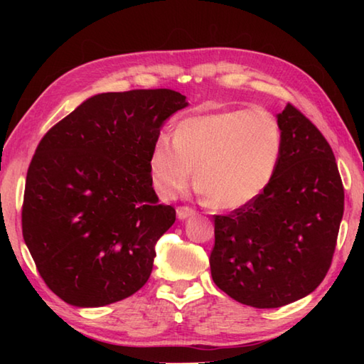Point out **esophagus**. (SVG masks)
<instances>
[{"label":"esophagus","mask_w":364,"mask_h":364,"mask_svg":"<svg viewBox=\"0 0 364 364\" xmlns=\"http://www.w3.org/2000/svg\"><path fill=\"white\" fill-rule=\"evenodd\" d=\"M194 214H196V210H192L191 206H178L176 208V215H178V219H180V220L188 219Z\"/></svg>","instance_id":"1"}]
</instances>
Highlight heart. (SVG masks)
Here are the masks:
<instances>
[{"label":"heart","instance_id":"obj_1","mask_svg":"<svg viewBox=\"0 0 364 364\" xmlns=\"http://www.w3.org/2000/svg\"><path fill=\"white\" fill-rule=\"evenodd\" d=\"M283 150V131L262 107L196 115L178 123L173 139L154 141L149 168L161 198L197 188L218 210H239L257 200L274 180Z\"/></svg>","mask_w":364,"mask_h":364}]
</instances>
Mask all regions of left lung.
<instances>
[{
	"instance_id": "obj_1",
	"label": "left lung",
	"mask_w": 364,
	"mask_h": 364,
	"mask_svg": "<svg viewBox=\"0 0 364 364\" xmlns=\"http://www.w3.org/2000/svg\"><path fill=\"white\" fill-rule=\"evenodd\" d=\"M274 180L247 206L214 215V283L239 304L278 308L313 292L333 259L344 188L330 144L288 103Z\"/></svg>"
}]
</instances>
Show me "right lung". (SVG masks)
Masks as SVG:
<instances>
[{
  "label": "right lung",
  "mask_w": 364,
  "mask_h": 364,
  "mask_svg": "<svg viewBox=\"0 0 364 364\" xmlns=\"http://www.w3.org/2000/svg\"><path fill=\"white\" fill-rule=\"evenodd\" d=\"M188 106L170 89L107 92L51 127L28 168L23 237L45 284L75 306H105L149 280L154 244L176 219L151 186L162 123Z\"/></svg>",
  "instance_id": "right-lung-1"
}]
</instances>
